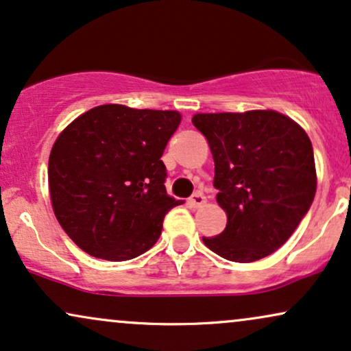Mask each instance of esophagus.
Masks as SVG:
<instances>
[{
  "mask_svg": "<svg viewBox=\"0 0 351 351\" xmlns=\"http://www.w3.org/2000/svg\"><path fill=\"white\" fill-rule=\"evenodd\" d=\"M188 202L193 209H197V208H201L202 204H206V196L202 193H194L193 196L189 197Z\"/></svg>",
  "mask_w": 351,
  "mask_h": 351,
  "instance_id": "1",
  "label": "esophagus"
}]
</instances>
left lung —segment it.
Wrapping results in <instances>:
<instances>
[{
    "label": "left lung",
    "mask_w": 351,
    "mask_h": 351,
    "mask_svg": "<svg viewBox=\"0 0 351 351\" xmlns=\"http://www.w3.org/2000/svg\"><path fill=\"white\" fill-rule=\"evenodd\" d=\"M191 121L208 138L216 199L227 214L222 234L202 242L237 263L271 255L296 230L317 189L306 130L273 109L199 112Z\"/></svg>",
    "instance_id": "1"
}]
</instances>
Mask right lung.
I'll use <instances>...</instances> for the list:
<instances>
[{
  "instance_id": "add662e5",
  "label": "right lung",
  "mask_w": 351,
  "mask_h": 351,
  "mask_svg": "<svg viewBox=\"0 0 351 351\" xmlns=\"http://www.w3.org/2000/svg\"><path fill=\"white\" fill-rule=\"evenodd\" d=\"M180 122L178 111L101 104L62 130L49 157L50 201L83 252L124 261L154 247L180 202L160 160Z\"/></svg>"
}]
</instances>
